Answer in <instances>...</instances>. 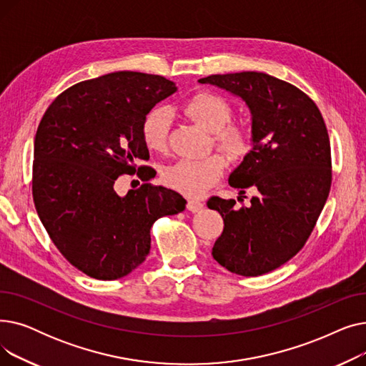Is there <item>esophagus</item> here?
<instances>
[{
    "label": "esophagus",
    "instance_id": "obj_1",
    "mask_svg": "<svg viewBox=\"0 0 366 366\" xmlns=\"http://www.w3.org/2000/svg\"><path fill=\"white\" fill-rule=\"evenodd\" d=\"M203 203L202 202H199V200H188V203H187V209L189 210V212H193V214H196V212H200V210L203 209Z\"/></svg>",
    "mask_w": 366,
    "mask_h": 366
}]
</instances>
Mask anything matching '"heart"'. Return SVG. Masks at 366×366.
<instances>
[{"label":"heart","mask_w":366,"mask_h":366,"mask_svg":"<svg viewBox=\"0 0 366 366\" xmlns=\"http://www.w3.org/2000/svg\"><path fill=\"white\" fill-rule=\"evenodd\" d=\"M188 119L212 133L215 147L229 160H243L252 149V134L244 126L229 124L233 108L222 96L212 92L196 93L184 105ZM170 132V114L164 108L149 111L142 122V138L151 151H166ZM225 162L221 156L202 160L182 159L163 170L167 187L188 197H200L222 178Z\"/></svg>","instance_id":"1"}]
</instances>
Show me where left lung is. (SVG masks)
Segmentation results:
<instances>
[{
    "label": "left lung",
    "instance_id": "8db88e82",
    "mask_svg": "<svg viewBox=\"0 0 366 366\" xmlns=\"http://www.w3.org/2000/svg\"><path fill=\"white\" fill-rule=\"evenodd\" d=\"M242 98L252 115V149L228 184L251 204L210 197L224 219L212 255L228 272L261 276L290 261L310 237L330 196L331 144L316 104L298 87L264 72L244 71L200 79Z\"/></svg>",
    "mask_w": 366,
    "mask_h": 366
}]
</instances>
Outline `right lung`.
I'll list each match as a JSON object with an SVG mask.
<instances>
[{"instance_id":"add662e5","label":"right lung","mask_w":366,"mask_h":366,"mask_svg":"<svg viewBox=\"0 0 366 366\" xmlns=\"http://www.w3.org/2000/svg\"><path fill=\"white\" fill-rule=\"evenodd\" d=\"M177 92L162 75L111 72L62 92L36 129L32 197L54 246L75 268L98 280L129 274L149 254L151 227L185 209L177 191L142 184L120 197L124 173L152 178L142 122Z\"/></svg>"}]
</instances>
